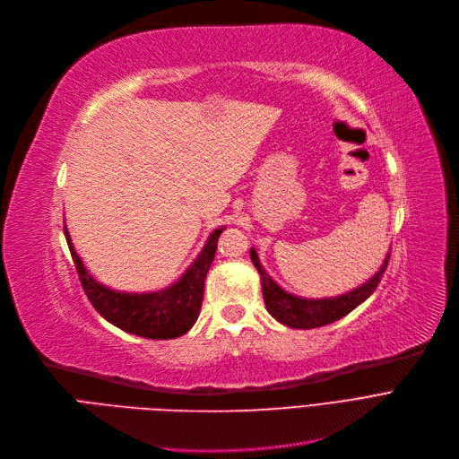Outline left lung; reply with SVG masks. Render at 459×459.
I'll use <instances>...</instances> for the list:
<instances>
[{
	"instance_id": "left-lung-1",
	"label": "left lung",
	"mask_w": 459,
	"mask_h": 459,
	"mask_svg": "<svg viewBox=\"0 0 459 459\" xmlns=\"http://www.w3.org/2000/svg\"><path fill=\"white\" fill-rule=\"evenodd\" d=\"M250 257L261 276V290H264V300L269 314L281 325L291 326V329H316V326L334 323L343 316H347L349 312H353L359 304H362L376 291V288L381 281V276L386 271L390 254L386 255L381 269L366 283H362L360 288L334 299H302L283 291L265 273V269L261 267L259 257L254 248H250Z\"/></svg>"
}]
</instances>
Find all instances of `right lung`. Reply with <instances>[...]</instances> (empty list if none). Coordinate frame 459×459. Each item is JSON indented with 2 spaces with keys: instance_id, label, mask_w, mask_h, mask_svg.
<instances>
[{
  "instance_id": "1",
  "label": "right lung",
  "mask_w": 459,
  "mask_h": 459,
  "mask_svg": "<svg viewBox=\"0 0 459 459\" xmlns=\"http://www.w3.org/2000/svg\"><path fill=\"white\" fill-rule=\"evenodd\" d=\"M65 230L67 245L76 265L82 288L93 308L117 329L149 340H169L186 334L200 316L204 300V281L214 259L216 243L222 230H214L209 241L194 259L186 273L169 288L155 293H121L108 290L93 280L78 257L71 235Z\"/></svg>"
}]
</instances>
